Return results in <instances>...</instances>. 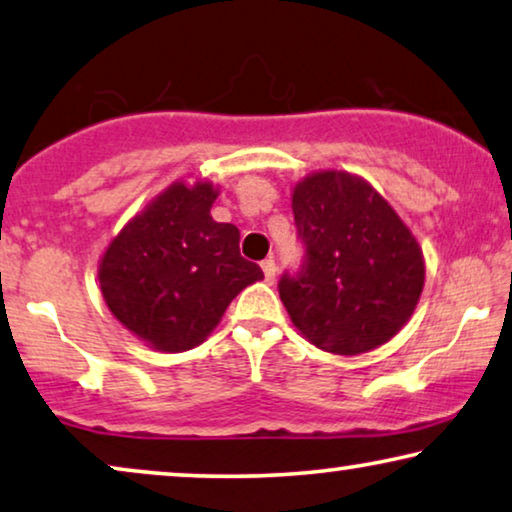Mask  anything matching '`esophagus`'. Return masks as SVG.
I'll return each mask as SVG.
<instances>
[{
    "label": "esophagus",
    "mask_w": 512,
    "mask_h": 512,
    "mask_svg": "<svg viewBox=\"0 0 512 512\" xmlns=\"http://www.w3.org/2000/svg\"><path fill=\"white\" fill-rule=\"evenodd\" d=\"M262 271H264L266 283H273V280H276V262H273L271 257L264 259V262H262Z\"/></svg>",
    "instance_id": "obj_1"
}]
</instances>
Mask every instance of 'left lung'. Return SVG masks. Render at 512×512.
<instances>
[{
    "mask_svg": "<svg viewBox=\"0 0 512 512\" xmlns=\"http://www.w3.org/2000/svg\"><path fill=\"white\" fill-rule=\"evenodd\" d=\"M306 246L297 276L280 278L292 325L331 355H362L397 336L424 290V255L383 194L350 171L322 169L292 187Z\"/></svg>",
    "mask_w": 512,
    "mask_h": 512,
    "instance_id": "1",
    "label": "left lung"
}]
</instances>
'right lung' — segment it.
<instances>
[{
  "label": "right lung",
  "mask_w": 512,
  "mask_h": 512,
  "mask_svg": "<svg viewBox=\"0 0 512 512\" xmlns=\"http://www.w3.org/2000/svg\"><path fill=\"white\" fill-rule=\"evenodd\" d=\"M220 187L176 181L106 246L99 290L122 327L160 352L204 343L241 290L264 278L239 253V229L215 222Z\"/></svg>",
  "instance_id": "obj_1"
}]
</instances>
